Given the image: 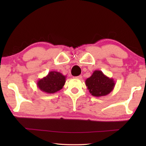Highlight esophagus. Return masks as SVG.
Returning a JSON list of instances; mask_svg holds the SVG:
<instances>
[{"mask_svg":"<svg viewBox=\"0 0 146 146\" xmlns=\"http://www.w3.org/2000/svg\"><path fill=\"white\" fill-rule=\"evenodd\" d=\"M75 78H77V79H79V80H81V79L82 78V75H79L78 76H76Z\"/></svg>","mask_w":146,"mask_h":146,"instance_id":"esophagus-1","label":"esophagus"}]
</instances>
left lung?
<instances>
[{
  "instance_id": "8db88e82",
  "label": "left lung",
  "mask_w": 146,
  "mask_h": 146,
  "mask_svg": "<svg viewBox=\"0 0 146 146\" xmlns=\"http://www.w3.org/2000/svg\"><path fill=\"white\" fill-rule=\"evenodd\" d=\"M90 93L94 97H104L110 94L115 88V82L113 78H110L102 71H94L92 75L85 81Z\"/></svg>"
}]
</instances>
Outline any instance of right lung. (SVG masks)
I'll list each match as a JSON object with an SVG mask.
<instances>
[{"instance_id":"add662e5","label":"right lung","mask_w":146,"mask_h":146,"mask_svg":"<svg viewBox=\"0 0 146 146\" xmlns=\"http://www.w3.org/2000/svg\"><path fill=\"white\" fill-rule=\"evenodd\" d=\"M66 76L56 71H49L48 75L36 82L38 88L42 92L53 94L60 91L65 84Z\"/></svg>"}]
</instances>
